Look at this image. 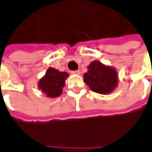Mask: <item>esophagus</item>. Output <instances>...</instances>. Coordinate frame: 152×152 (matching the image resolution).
Listing matches in <instances>:
<instances>
[{
    "label": "esophagus",
    "instance_id": "1",
    "mask_svg": "<svg viewBox=\"0 0 152 152\" xmlns=\"http://www.w3.org/2000/svg\"><path fill=\"white\" fill-rule=\"evenodd\" d=\"M71 74H74V75H80V74H81V71H80V70H75V71H72Z\"/></svg>",
    "mask_w": 152,
    "mask_h": 152
}]
</instances>
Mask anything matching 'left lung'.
<instances>
[{
	"label": "left lung",
	"mask_w": 152,
	"mask_h": 152,
	"mask_svg": "<svg viewBox=\"0 0 152 152\" xmlns=\"http://www.w3.org/2000/svg\"><path fill=\"white\" fill-rule=\"evenodd\" d=\"M87 68L88 71L83 75V81L92 91L106 95L117 88L118 74L115 68L99 61L90 62Z\"/></svg>",
	"instance_id": "left-lung-1"
}]
</instances>
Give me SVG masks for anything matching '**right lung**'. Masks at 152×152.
<instances>
[{
  "label": "right lung",
  "instance_id": "obj_1",
  "mask_svg": "<svg viewBox=\"0 0 152 152\" xmlns=\"http://www.w3.org/2000/svg\"><path fill=\"white\" fill-rule=\"evenodd\" d=\"M69 76L67 72L59 71L54 68H48L45 76L38 83V88L48 97L55 98L61 96L65 85V80Z\"/></svg>",
  "mask_w": 152,
  "mask_h": 152
}]
</instances>
